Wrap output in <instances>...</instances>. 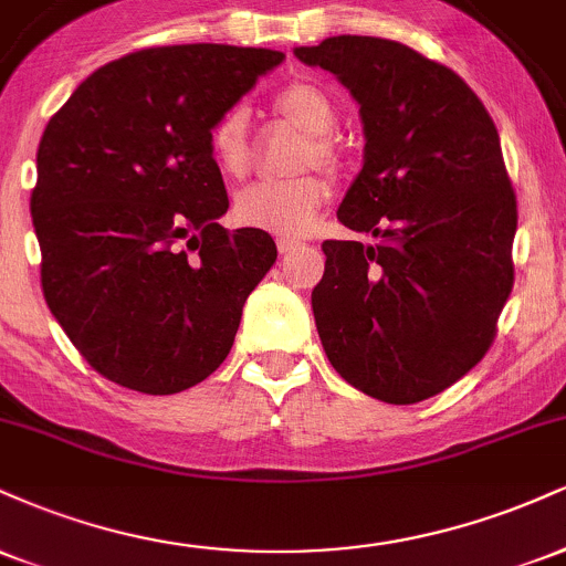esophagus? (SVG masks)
<instances>
[{
    "instance_id": "obj_1",
    "label": "esophagus",
    "mask_w": 566,
    "mask_h": 566,
    "mask_svg": "<svg viewBox=\"0 0 566 566\" xmlns=\"http://www.w3.org/2000/svg\"><path fill=\"white\" fill-rule=\"evenodd\" d=\"M276 247H279V255H290V252L301 250L303 244L301 242H292V239H279Z\"/></svg>"
}]
</instances>
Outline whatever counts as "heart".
Listing matches in <instances>:
<instances>
[{
	"label": "heart",
	"mask_w": 566,
	"mask_h": 566,
	"mask_svg": "<svg viewBox=\"0 0 566 566\" xmlns=\"http://www.w3.org/2000/svg\"><path fill=\"white\" fill-rule=\"evenodd\" d=\"M274 108L292 127L308 135L301 154V167L337 170L340 151L329 138L337 125V108L322 87L311 82H292L274 97ZM210 151L226 178H244L250 172V135L247 108L233 106L210 129ZM329 199V186L316 175L279 180V184L247 186L233 199V218L247 229L269 231L274 237L297 239L311 231L322 205Z\"/></svg>",
	"instance_id": "1"
}]
</instances>
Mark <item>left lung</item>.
Returning <instances> with one entry per match:
<instances>
[{"label":"left lung","instance_id":"obj_1","mask_svg":"<svg viewBox=\"0 0 566 566\" xmlns=\"http://www.w3.org/2000/svg\"><path fill=\"white\" fill-rule=\"evenodd\" d=\"M295 57L335 74L365 125L337 220L375 244H322L324 354L361 394L415 405L482 361L511 295L516 197L497 127L452 69L391 39L329 36Z\"/></svg>","mask_w":566,"mask_h":566}]
</instances>
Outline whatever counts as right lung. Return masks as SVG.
<instances>
[{"label": "right lung", "mask_w": 566, "mask_h": 566, "mask_svg": "<svg viewBox=\"0 0 566 566\" xmlns=\"http://www.w3.org/2000/svg\"><path fill=\"white\" fill-rule=\"evenodd\" d=\"M282 57L140 50L93 71L44 127L31 191L44 301L103 378L167 396L229 356L276 244L218 223L229 197L210 129Z\"/></svg>", "instance_id": "add662e5"}]
</instances>
